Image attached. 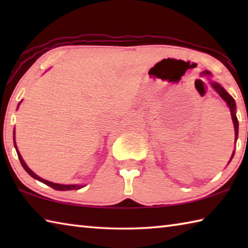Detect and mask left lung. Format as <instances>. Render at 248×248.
Segmentation results:
<instances>
[{"label":"left lung","mask_w":248,"mask_h":248,"mask_svg":"<svg viewBox=\"0 0 248 248\" xmlns=\"http://www.w3.org/2000/svg\"><path fill=\"white\" fill-rule=\"evenodd\" d=\"M212 86L213 89H215L219 95L221 96L223 100H225L226 104H228V106L230 107V110H231V116H232V119H233V124H234V129H235V140L237 139V136H238V120L236 118V116H235V108H236V105H235V100L234 98L231 96L228 92H226L223 87H222L220 84L217 83H212ZM234 155V152H233ZM232 155V157H233ZM231 157V159H232Z\"/></svg>","instance_id":"8db88e82"}]
</instances>
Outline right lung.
Returning <instances> with one entry per match:
<instances>
[{"label":"right lung","instance_id":"1","mask_svg":"<svg viewBox=\"0 0 248 248\" xmlns=\"http://www.w3.org/2000/svg\"><path fill=\"white\" fill-rule=\"evenodd\" d=\"M14 145H15V148H16L15 137H14ZM16 152H17L18 158H19V161H20V164H22V166L24 167V170H26L27 173L31 176V177H33V178L37 179V180H39V182L44 183V184H46V185H48V186L53 188V189L61 190V191H64V190H74V189L77 190V189H79V188L83 187L82 185H60V184H54V183H51V182H48V180H45V179H43V178H40L39 176H37L35 173H33V171H32L31 170H29V167L26 165V163L24 162L23 157L20 156V154H19V152L17 151V148H16Z\"/></svg>","mask_w":248,"mask_h":248}]
</instances>
